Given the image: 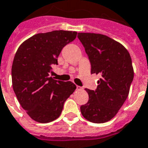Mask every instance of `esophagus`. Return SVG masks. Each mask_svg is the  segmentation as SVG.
Wrapping results in <instances>:
<instances>
[{
	"label": "esophagus",
	"mask_w": 148,
	"mask_h": 148,
	"mask_svg": "<svg viewBox=\"0 0 148 148\" xmlns=\"http://www.w3.org/2000/svg\"><path fill=\"white\" fill-rule=\"evenodd\" d=\"M76 90H77V91H80V90H83V88H82V87L78 86H77V89H76Z\"/></svg>",
	"instance_id": "obj_1"
}]
</instances>
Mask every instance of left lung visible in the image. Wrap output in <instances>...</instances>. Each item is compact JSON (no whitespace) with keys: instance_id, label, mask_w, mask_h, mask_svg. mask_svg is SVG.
<instances>
[{"instance_id":"obj_1","label":"left lung","mask_w":148,"mask_h":148,"mask_svg":"<svg viewBox=\"0 0 148 148\" xmlns=\"http://www.w3.org/2000/svg\"><path fill=\"white\" fill-rule=\"evenodd\" d=\"M91 65V74L101 75L95 90L86 89L89 101L80 107L87 121L101 124L113 118L127 99L134 71L127 49L101 34L79 32Z\"/></svg>"}]
</instances>
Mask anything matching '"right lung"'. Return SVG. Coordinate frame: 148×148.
Listing matches in <instances>:
<instances>
[{
    "instance_id": "1",
    "label": "right lung",
    "mask_w": 148,
    "mask_h": 148,
    "mask_svg": "<svg viewBox=\"0 0 148 148\" xmlns=\"http://www.w3.org/2000/svg\"><path fill=\"white\" fill-rule=\"evenodd\" d=\"M76 36V32L52 31L36 34L19 47L12 66V87L22 108L34 121L56 120L76 89L71 82L49 76L62 48Z\"/></svg>"
}]
</instances>
